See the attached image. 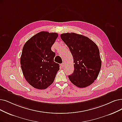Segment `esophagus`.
<instances>
[{"mask_svg": "<svg viewBox=\"0 0 122 122\" xmlns=\"http://www.w3.org/2000/svg\"><path fill=\"white\" fill-rule=\"evenodd\" d=\"M65 63H62V64H61V66L62 67H64L65 66Z\"/></svg>", "mask_w": 122, "mask_h": 122, "instance_id": "esophagus-1", "label": "esophagus"}]
</instances>
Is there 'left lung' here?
I'll use <instances>...</instances> for the list:
<instances>
[{
	"label": "left lung",
	"mask_w": 122,
	"mask_h": 122,
	"mask_svg": "<svg viewBox=\"0 0 122 122\" xmlns=\"http://www.w3.org/2000/svg\"><path fill=\"white\" fill-rule=\"evenodd\" d=\"M74 58V71L69 76L70 81L79 87L92 84L98 77L102 61L99 48L87 37L75 33L61 35Z\"/></svg>",
	"instance_id": "left-lung-1"
}]
</instances>
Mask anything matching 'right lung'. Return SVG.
<instances>
[{
    "label": "right lung",
    "instance_id": "add662e5",
    "mask_svg": "<svg viewBox=\"0 0 122 122\" xmlns=\"http://www.w3.org/2000/svg\"><path fill=\"white\" fill-rule=\"evenodd\" d=\"M57 37V33L41 31L23 46L21 70L26 81L36 89H46L52 84L60 70L59 64L54 61L56 53L51 50Z\"/></svg>",
    "mask_w": 122,
    "mask_h": 122
}]
</instances>
